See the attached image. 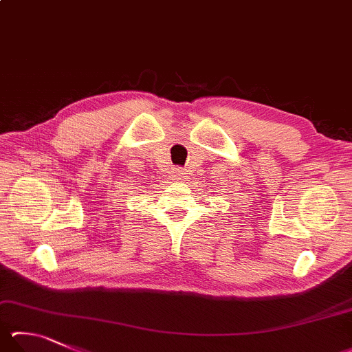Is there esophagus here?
<instances>
[{
  "mask_svg": "<svg viewBox=\"0 0 352 352\" xmlns=\"http://www.w3.org/2000/svg\"><path fill=\"white\" fill-rule=\"evenodd\" d=\"M172 177H174L175 182L186 180V174H184L183 169H174V172H172Z\"/></svg>",
  "mask_w": 352,
  "mask_h": 352,
  "instance_id": "34e87169",
  "label": "esophagus"
}]
</instances>
